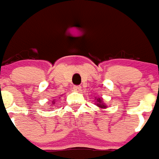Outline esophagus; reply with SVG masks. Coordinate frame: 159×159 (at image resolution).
<instances>
[{"instance_id": "1", "label": "esophagus", "mask_w": 159, "mask_h": 159, "mask_svg": "<svg viewBox=\"0 0 159 159\" xmlns=\"http://www.w3.org/2000/svg\"><path fill=\"white\" fill-rule=\"evenodd\" d=\"M73 88H74V91H76V92H78L81 91V86H80V85H74Z\"/></svg>"}]
</instances>
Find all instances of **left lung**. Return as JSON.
Segmentation results:
<instances>
[{"instance_id": "1", "label": "left lung", "mask_w": 159, "mask_h": 159, "mask_svg": "<svg viewBox=\"0 0 159 159\" xmlns=\"http://www.w3.org/2000/svg\"><path fill=\"white\" fill-rule=\"evenodd\" d=\"M95 100L97 101L95 104L97 105V106L98 107V108L102 109V110H103V109L107 108L106 103H104V102L103 101V98H95Z\"/></svg>"}]
</instances>
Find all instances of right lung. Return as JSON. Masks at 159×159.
<instances>
[{
	"label": "right lung",
	"instance_id": "1",
	"mask_svg": "<svg viewBox=\"0 0 159 159\" xmlns=\"http://www.w3.org/2000/svg\"><path fill=\"white\" fill-rule=\"evenodd\" d=\"M55 104H56V99H53L52 100V103H51V104H50V106H52V105H55ZM53 108L52 107H51V109H50V110H52Z\"/></svg>",
	"mask_w": 159,
	"mask_h": 159
}]
</instances>
